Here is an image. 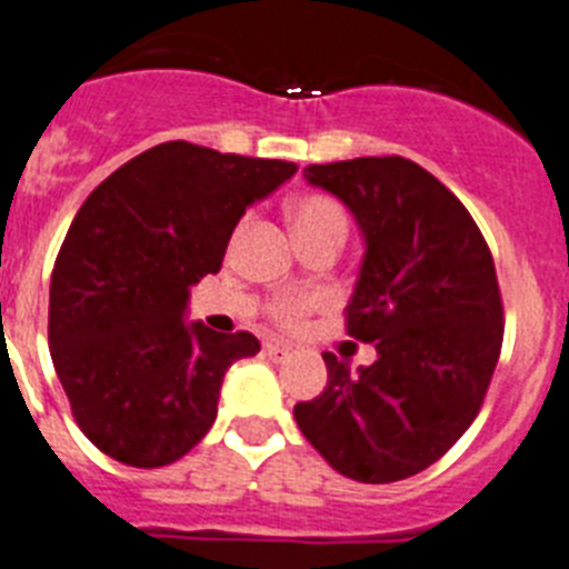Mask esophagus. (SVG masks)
<instances>
[{"label": "esophagus", "mask_w": 569, "mask_h": 569, "mask_svg": "<svg viewBox=\"0 0 569 569\" xmlns=\"http://www.w3.org/2000/svg\"><path fill=\"white\" fill-rule=\"evenodd\" d=\"M262 352H266V358H271V361H286V358H289V347L277 341L262 343Z\"/></svg>", "instance_id": "1"}]
</instances>
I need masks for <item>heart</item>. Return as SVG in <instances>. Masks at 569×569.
I'll list each match as a JSON object with an SVG mask.
<instances>
[{"instance_id": "b5f03b06", "label": "heart", "mask_w": 569, "mask_h": 569, "mask_svg": "<svg viewBox=\"0 0 569 569\" xmlns=\"http://www.w3.org/2000/svg\"><path fill=\"white\" fill-rule=\"evenodd\" d=\"M292 222L298 237H309L318 231H343L347 233V211L338 199L327 193H307L292 204ZM321 307V298L312 292H280L269 303V318L283 329H295L309 312Z\"/></svg>"}]
</instances>
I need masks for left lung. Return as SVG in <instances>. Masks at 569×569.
Segmentation results:
<instances>
[{"label":"left lung","instance_id":"8db88e82","mask_svg":"<svg viewBox=\"0 0 569 569\" xmlns=\"http://www.w3.org/2000/svg\"><path fill=\"white\" fill-rule=\"evenodd\" d=\"M338 196L367 251L347 336L376 343L370 367L323 352L327 388L295 405L315 451L358 483H393L446 455L483 408L503 343L495 260L466 204L402 156L309 164Z\"/></svg>","mask_w":569,"mask_h":569}]
</instances>
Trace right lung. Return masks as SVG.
<instances>
[{
    "mask_svg": "<svg viewBox=\"0 0 569 569\" xmlns=\"http://www.w3.org/2000/svg\"><path fill=\"white\" fill-rule=\"evenodd\" d=\"M298 167L167 141L80 204L51 271L49 347L80 431L112 460L159 469L211 431L219 388L251 332L184 323L246 208Z\"/></svg>",
    "mask_w": 569,
    "mask_h": 569,
    "instance_id": "1",
    "label": "right lung"
}]
</instances>
